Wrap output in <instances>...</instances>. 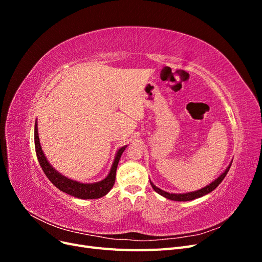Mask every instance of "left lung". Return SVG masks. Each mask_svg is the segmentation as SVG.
I'll use <instances>...</instances> for the list:
<instances>
[{
	"label": "left lung",
	"instance_id": "1",
	"mask_svg": "<svg viewBox=\"0 0 262 262\" xmlns=\"http://www.w3.org/2000/svg\"><path fill=\"white\" fill-rule=\"evenodd\" d=\"M231 165H232V163L228 165V167L224 170V172H222V175H220L215 180L212 181L210 185H208L207 187H204V188H202L200 190H195V191H192V192H187V193H169V192L164 191V190H162L160 188H157L150 180H149V182H150V186H152V188L155 190V191L158 194L165 196L166 199L173 200V201H190V200L196 199V198H200V196H203L205 194L212 192L213 190L215 189L221 184L222 180L225 178V176L227 175L229 168H231Z\"/></svg>",
	"mask_w": 262,
	"mask_h": 262
}]
</instances>
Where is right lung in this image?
<instances>
[{
    "mask_svg": "<svg viewBox=\"0 0 262 262\" xmlns=\"http://www.w3.org/2000/svg\"><path fill=\"white\" fill-rule=\"evenodd\" d=\"M125 147L126 145L120 147L117 150L112 169H110L109 173L105 179H102L98 182H94V184H82L80 181L70 179L66 176L61 175L59 171L55 170L50 165V163L48 162V160H47V157L43 154V150L40 145V141H39L37 120L35 122V148H36L38 162L40 164L43 172L59 190L70 195L78 198V199H98V198L106 195L110 190H112V188L115 185L118 163H119V160H120L122 153L124 152Z\"/></svg>",
    "mask_w": 262,
    "mask_h": 262,
    "instance_id": "obj_1",
    "label": "right lung"
}]
</instances>
